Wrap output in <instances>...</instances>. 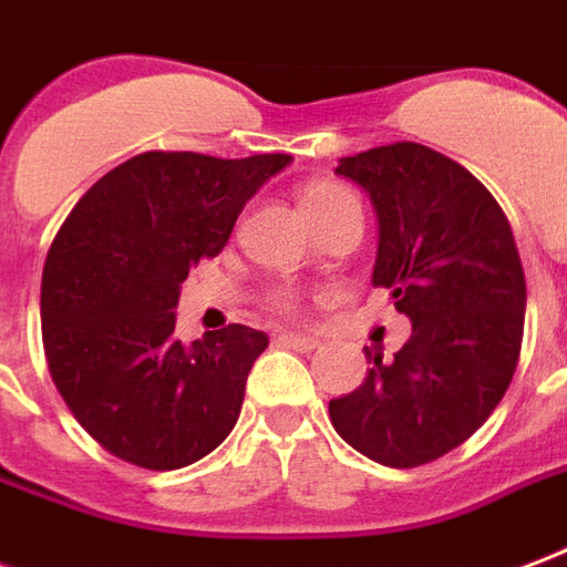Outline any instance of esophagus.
<instances>
[{
  "instance_id": "1",
  "label": "esophagus",
  "mask_w": 567,
  "mask_h": 567,
  "mask_svg": "<svg viewBox=\"0 0 567 567\" xmlns=\"http://www.w3.org/2000/svg\"><path fill=\"white\" fill-rule=\"evenodd\" d=\"M279 341L288 344V348H297V351H306V353L315 351V348H321V339H318V336H306V332H282Z\"/></svg>"
}]
</instances>
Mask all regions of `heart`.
Masks as SVG:
<instances>
[{
    "label": "heart",
    "mask_w": 567,
    "mask_h": 567,
    "mask_svg": "<svg viewBox=\"0 0 567 567\" xmlns=\"http://www.w3.org/2000/svg\"><path fill=\"white\" fill-rule=\"evenodd\" d=\"M341 196H351V189L339 187V184H318V187H309L306 193H302V210L306 207H315V205H323V202H332V198H341ZM276 306L279 309H291V300H285V297H279L276 300Z\"/></svg>",
    "instance_id": "heart-1"
}]
</instances>
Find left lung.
Listing matches in <instances>:
<instances>
[{
	"mask_svg": "<svg viewBox=\"0 0 567 567\" xmlns=\"http://www.w3.org/2000/svg\"><path fill=\"white\" fill-rule=\"evenodd\" d=\"M378 214L383 285L413 323L392 360L369 351L360 386L330 401L339 437L383 466L437 461L482 427L512 383L526 279L503 207L461 163L416 142L341 157Z\"/></svg>",
	"mask_w": 567,
	"mask_h": 567,
	"instance_id": "left-lung-1",
	"label": "left lung"
}]
</instances>
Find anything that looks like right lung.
<instances>
[{
    "mask_svg": "<svg viewBox=\"0 0 567 567\" xmlns=\"http://www.w3.org/2000/svg\"><path fill=\"white\" fill-rule=\"evenodd\" d=\"M288 163L148 151L106 172L59 228L41 279L43 351L76 422L121 461L178 470L231 434L267 336L228 323L184 344L175 309L189 267L228 244Z\"/></svg>",
    "mask_w": 567,
    "mask_h": 567,
    "instance_id": "right-lung-1",
    "label": "right lung"
}]
</instances>
